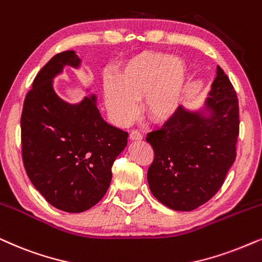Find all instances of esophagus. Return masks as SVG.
Returning <instances> with one entry per match:
<instances>
[{
	"instance_id": "34e87169",
	"label": "esophagus",
	"mask_w": 262,
	"mask_h": 262,
	"mask_svg": "<svg viewBox=\"0 0 262 262\" xmlns=\"http://www.w3.org/2000/svg\"><path fill=\"white\" fill-rule=\"evenodd\" d=\"M142 138H143V136H142V134L138 130H132L131 131V134H130L131 141H141Z\"/></svg>"
}]
</instances>
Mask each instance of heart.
Instances as JSON below:
<instances>
[{"mask_svg":"<svg viewBox=\"0 0 262 262\" xmlns=\"http://www.w3.org/2000/svg\"><path fill=\"white\" fill-rule=\"evenodd\" d=\"M188 67L166 53H142L119 66L114 80L103 84V100L115 124L125 125L137 112L136 101L151 123L164 124L182 106Z\"/></svg>","mask_w":262,"mask_h":262,"instance_id":"obj_1","label":"heart"}]
</instances>
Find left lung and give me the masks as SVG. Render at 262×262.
<instances>
[{
  "mask_svg": "<svg viewBox=\"0 0 262 262\" xmlns=\"http://www.w3.org/2000/svg\"><path fill=\"white\" fill-rule=\"evenodd\" d=\"M205 106L208 117L181 107L171 120L145 138L154 150L147 173L149 188L171 209L189 212L209 201L235 162L238 100L219 66Z\"/></svg>",
  "mask_w": 262,
  "mask_h": 262,
  "instance_id": "8db88e82",
  "label": "left lung"
}]
</instances>
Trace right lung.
<instances>
[{"label":"right lung","instance_id":"obj_1","mask_svg":"<svg viewBox=\"0 0 262 262\" xmlns=\"http://www.w3.org/2000/svg\"><path fill=\"white\" fill-rule=\"evenodd\" d=\"M79 63L73 50L53 56L26 94L20 119L23 162L30 181L50 205L69 213H81L101 201L128 137L103 120L95 95L70 104L55 94L53 78L66 64Z\"/></svg>","mask_w":262,"mask_h":262}]
</instances>
